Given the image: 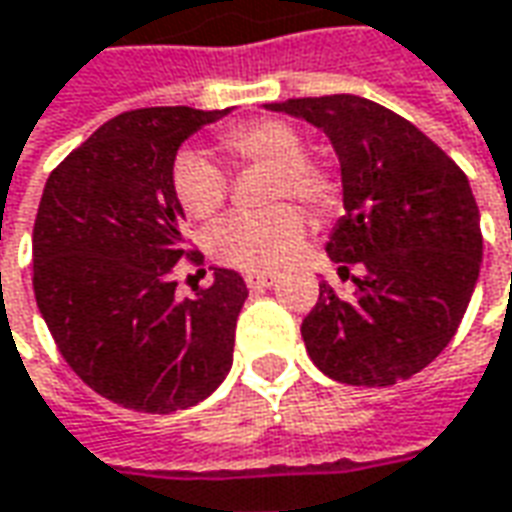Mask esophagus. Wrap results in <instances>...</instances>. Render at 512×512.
Returning <instances> with one entry per match:
<instances>
[{
    "mask_svg": "<svg viewBox=\"0 0 512 512\" xmlns=\"http://www.w3.org/2000/svg\"><path fill=\"white\" fill-rule=\"evenodd\" d=\"M274 283V274L271 271H249L246 274V285L252 288V291H263V288H269Z\"/></svg>",
    "mask_w": 512,
    "mask_h": 512,
    "instance_id": "34e87169",
    "label": "esophagus"
}]
</instances>
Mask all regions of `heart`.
Returning a JSON list of instances; mask_svg holds the SVG:
<instances>
[{
  "label": "heart",
  "mask_w": 512,
  "mask_h": 512,
  "mask_svg": "<svg viewBox=\"0 0 512 512\" xmlns=\"http://www.w3.org/2000/svg\"><path fill=\"white\" fill-rule=\"evenodd\" d=\"M221 148L229 156L271 168L269 198L291 196L322 210L333 198V182L325 170L305 159V142L288 123L255 120L227 131ZM170 190L179 210L207 221L224 207L227 179L221 168L196 148H182L170 165ZM305 221L297 207L274 204L269 210L235 212L210 232V252L235 269H277L300 249Z\"/></svg>",
  "instance_id": "b5f03b06"
}]
</instances>
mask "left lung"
<instances>
[{"mask_svg":"<svg viewBox=\"0 0 512 512\" xmlns=\"http://www.w3.org/2000/svg\"><path fill=\"white\" fill-rule=\"evenodd\" d=\"M263 109L330 139L344 215L328 255L364 266L347 300L319 283V302L302 322L308 356L350 387L412 378L454 339L479 280L482 229L465 173L420 128L367 97H300Z\"/></svg>","mask_w":512,"mask_h":512,"instance_id":"1","label":"left lung"}]
</instances>
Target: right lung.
I'll return each mask as SVG.
<instances>
[{"label":"right lung","mask_w":512,"mask_h":512,"mask_svg":"<svg viewBox=\"0 0 512 512\" xmlns=\"http://www.w3.org/2000/svg\"><path fill=\"white\" fill-rule=\"evenodd\" d=\"M229 111H125L44 184L33 227L38 311L75 375L125 409H190L232 367L235 322L249 297L241 274L212 269V285L193 300H179L170 280L184 257L173 156Z\"/></svg>","instance_id":"add662e5"}]
</instances>
